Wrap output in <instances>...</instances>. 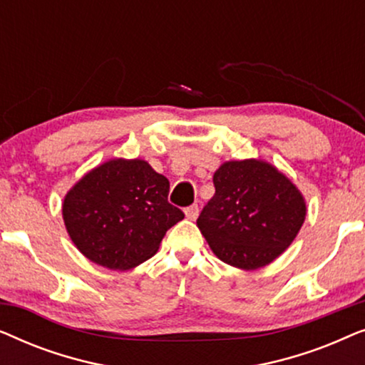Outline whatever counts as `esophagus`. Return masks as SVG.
Returning <instances> with one entry per match:
<instances>
[{
	"instance_id": "esophagus-1",
	"label": "esophagus",
	"mask_w": 365,
	"mask_h": 365,
	"mask_svg": "<svg viewBox=\"0 0 365 365\" xmlns=\"http://www.w3.org/2000/svg\"><path fill=\"white\" fill-rule=\"evenodd\" d=\"M184 212H186V217L189 219V221H196L199 216V206L197 204H192V206H189Z\"/></svg>"
}]
</instances>
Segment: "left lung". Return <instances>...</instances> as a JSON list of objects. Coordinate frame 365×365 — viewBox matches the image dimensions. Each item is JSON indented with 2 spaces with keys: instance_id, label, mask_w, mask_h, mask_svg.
<instances>
[{
  "instance_id": "1",
  "label": "left lung",
  "mask_w": 365,
  "mask_h": 365,
  "mask_svg": "<svg viewBox=\"0 0 365 365\" xmlns=\"http://www.w3.org/2000/svg\"><path fill=\"white\" fill-rule=\"evenodd\" d=\"M212 181L216 194L199 214L197 227L222 262L254 271L291 246L307 206L286 174L251 158L222 163Z\"/></svg>"
}]
</instances>
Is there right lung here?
Segmentation results:
<instances>
[{
	"label": "right lung",
	"mask_w": 365,
	"mask_h": 365,
	"mask_svg": "<svg viewBox=\"0 0 365 365\" xmlns=\"http://www.w3.org/2000/svg\"><path fill=\"white\" fill-rule=\"evenodd\" d=\"M168 194V178L148 161L113 158L66 192L63 221L84 257L111 271H128L151 259L168 229L184 219Z\"/></svg>",
	"instance_id": "right-lung-1"
}]
</instances>
